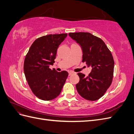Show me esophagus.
I'll return each instance as SVG.
<instances>
[{"mask_svg":"<svg viewBox=\"0 0 134 134\" xmlns=\"http://www.w3.org/2000/svg\"><path fill=\"white\" fill-rule=\"evenodd\" d=\"M74 74V72H69V76H70V75H71L72 74Z\"/></svg>","mask_w":134,"mask_h":134,"instance_id":"1","label":"esophagus"}]
</instances>
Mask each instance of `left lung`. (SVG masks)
<instances>
[{
  "mask_svg": "<svg viewBox=\"0 0 134 134\" xmlns=\"http://www.w3.org/2000/svg\"><path fill=\"white\" fill-rule=\"evenodd\" d=\"M83 50L82 62L92 69L88 76L78 72L79 82L76 88L83 98L94 101L101 98L110 87L114 71V60L102 39L88 32L69 34Z\"/></svg>",
  "mask_w": 134,
  "mask_h": 134,
  "instance_id": "1",
  "label": "left lung"
}]
</instances>
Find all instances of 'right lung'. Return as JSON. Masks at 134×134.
I'll return each mask as SVG.
<instances>
[{"mask_svg": "<svg viewBox=\"0 0 134 134\" xmlns=\"http://www.w3.org/2000/svg\"><path fill=\"white\" fill-rule=\"evenodd\" d=\"M67 34L48 35L32 44L24 62V72L32 92L40 99L51 100L61 93L68 76L66 71L51 69L59 46Z\"/></svg>", "mask_w": 134, "mask_h": 134, "instance_id": "add662e5", "label": "right lung"}]
</instances>
